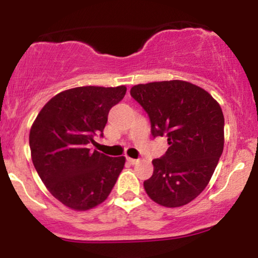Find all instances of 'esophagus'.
<instances>
[{"mask_svg": "<svg viewBox=\"0 0 258 258\" xmlns=\"http://www.w3.org/2000/svg\"><path fill=\"white\" fill-rule=\"evenodd\" d=\"M127 161H128L130 164H131V165H136V164H138V162H139V159H132V158H127Z\"/></svg>", "mask_w": 258, "mask_h": 258, "instance_id": "esophagus-1", "label": "esophagus"}]
</instances>
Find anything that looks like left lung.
<instances>
[{"label":"left lung","mask_w":258,"mask_h":258,"mask_svg":"<svg viewBox=\"0 0 258 258\" xmlns=\"http://www.w3.org/2000/svg\"><path fill=\"white\" fill-rule=\"evenodd\" d=\"M131 96L149 116L153 137H166L168 143L167 152L153 160V176L144 180L147 194L166 207L190 203L205 189L223 152L220 104L180 80L133 86Z\"/></svg>","instance_id":"left-lung-1"}]
</instances>
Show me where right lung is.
<instances>
[{
    "label": "right lung",
    "instance_id": "obj_1",
    "mask_svg": "<svg viewBox=\"0 0 258 258\" xmlns=\"http://www.w3.org/2000/svg\"><path fill=\"white\" fill-rule=\"evenodd\" d=\"M125 94V86L72 88L53 97L32 123L29 143L34 166L65 206L86 211L103 203L114 188L125 158L87 147L96 136L103 137L109 111Z\"/></svg>",
    "mask_w": 258,
    "mask_h": 258
}]
</instances>
